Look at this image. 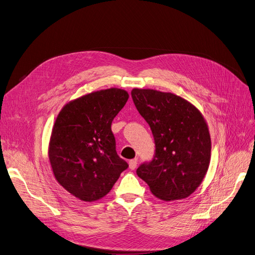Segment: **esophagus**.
I'll use <instances>...</instances> for the list:
<instances>
[{
	"mask_svg": "<svg viewBox=\"0 0 255 255\" xmlns=\"http://www.w3.org/2000/svg\"><path fill=\"white\" fill-rule=\"evenodd\" d=\"M137 166V159H132L129 161V168L130 169H135Z\"/></svg>",
	"mask_w": 255,
	"mask_h": 255,
	"instance_id": "esophagus-1",
	"label": "esophagus"
}]
</instances>
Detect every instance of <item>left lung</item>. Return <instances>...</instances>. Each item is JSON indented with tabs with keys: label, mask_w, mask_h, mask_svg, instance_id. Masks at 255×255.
Here are the masks:
<instances>
[{
	"label": "left lung",
	"mask_w": 255,
	"mask_h": 255,
	"mask_svg": "<svg viewBox=\"0 0 255 255\" xmlns=\"http://www.w3.org/2000/svg\"><path fill=\"white\" fill-rule=\"evenodd\" d=\"M131 96L150 125L156 146L153 160L136 169L137 176L159 199L188 197L202 184L211 160V137L203 114L172 93L134 88Z\"/></svg>",
	"instance_id": "8db88e82"
}]
</instances>
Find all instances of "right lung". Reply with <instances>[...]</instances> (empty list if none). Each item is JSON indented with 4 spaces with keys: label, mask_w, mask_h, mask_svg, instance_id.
I'll use <instances>...</instances> for the list:
<instances>
[{
    "label": "right lung",
    "mask_w": 255,
    "mask_h": 255,
    "mask_svg": "<svg viewBox=\"0 0 255 255\" xmlns=\"http://www.w3.org/2000/svg\"><path fill=\"white\" fill-rule=\"evenodd\" d=\"M129 98L111 88L66 103L53 124L48 159L58 183L84 202L109 193L128 164L116 151L112 122Z\"/></svg>",
    "instance_id": "add662e5"
}]
</instances>
